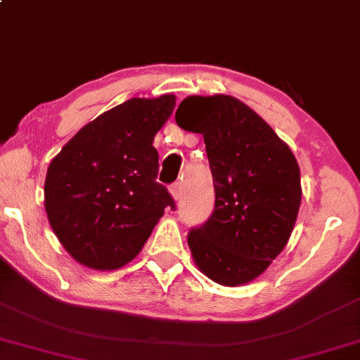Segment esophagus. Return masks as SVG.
Segmentation results:
<instances>
[{
    "instance_id": "esophagus-1",
    "label": "esophagus",
    "mask_w": 360,
    "mask_h": 360,
    "mask_svg": "<svg viewBox=\"0 0 360 360\" xmlns=\"http://www.w3.org/2000/svg\"><path fill=\"white\" fill-rule=\"evenodd\" d=\"M169 193H171V195L172 198H174L176 200L181 198V184L179 183H176V184H171V188H169Z\"/></svg>"
}]
</instances>
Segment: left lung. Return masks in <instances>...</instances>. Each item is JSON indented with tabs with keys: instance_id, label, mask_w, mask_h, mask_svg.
Returning a JSON list of instances; mask_svg holds the SVG:
<instances>
[{
	"instance_id": "obj_1",
	"label": "left lung",
	"mask_w": 360,
	"mask_h": 360,
	"mask_svg": "<svg viewBox=\"0 0 360 360\" xmlns=\"http://www.w3.org/2000/svg\"><path fill=\"white\" fill-rule=\"evenodd\" d=\"M183 130L204 136L215 205L188 243L215 283H250L280 255L301 204L296 158L265 120L230 95H191L176 110Z\"/></svg>"
}]
</instances>
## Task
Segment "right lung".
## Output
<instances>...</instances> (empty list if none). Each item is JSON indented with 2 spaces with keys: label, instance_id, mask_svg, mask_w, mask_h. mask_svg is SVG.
Masks as SVG:
<instances>
[{
  "label": "right lung",
  "instance_id": "right-lung-1",
  "mask_svg": "<svg viewBox=\"0 0 360 360\" xmlns=\"http://www.w3.org/2000/svg\"><path fill=\"white\" fill-rule=\"evenodd\" d=\"M174 95L130 98L85 124L51 161L47 219L70 257L94 270H118L141 252L174 200L156 183L155 135Z\"/></svg>",
  "mask_w": 360,
  "mask_h": 360
}]
</instances>
